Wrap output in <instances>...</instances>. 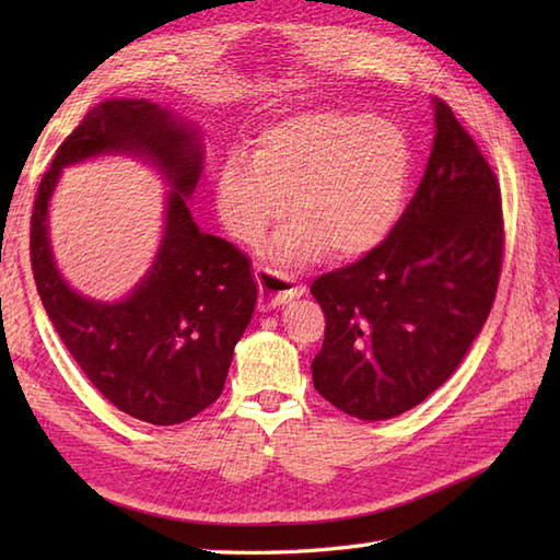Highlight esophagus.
<instances>
[{
	"label": "esophagus",
	"instance_id": "esophagus-1",
	"mask_svg": "<svg viewBox=\"0 0 560 560\" xmlns=\"http://www.w3.org/2000/svg\"><path fill=\"white\" fill-rule=\"evenodd\" d=\"M255 277L259 283V307L261 311L283 305V303L299 299V295L305 293V289L299 287V283H291L289 279H283V277H279V273H273L265 267H255Z\"/></svg>",
	"mask_w": 560,
	"mask_h": 560
}]
</instances>
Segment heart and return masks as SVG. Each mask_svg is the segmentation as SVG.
<instances>
[{"mask_svg": "<svg viewBox=\"0 0 560 560\" xmlns=\"http://www.w3.org/2000/svg\"><path fill=\"white\" fill-rule=\"evenodd\" d=\"M411 180V141L387 117L351 110L291 115L257 137L255 156L233 149L217 173V211L237 243L255 247L273 223L293 221L269 245L281 267L327 249L351 259L385 241Z\"/></svg>", "mask_w": 560, "mask_h": 560, "instance_id": "obj_1", "label": "heart"}]
</instances>
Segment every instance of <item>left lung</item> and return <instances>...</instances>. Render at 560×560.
Wrapping results in <instances>:
<instances>
[{"label":"left lung","mask_w":560,"mask_h":560,"mask_svg":"<svg viewBox=\"0 0 560 560\" xmlns=\"http://www.w3.org/2000/svg\"><path fill=\"white\" fill-rule=\"evenodd\" d=\"M433 117L423 180L385 243L311 287L327 317L315 389L363 421L395 419L447 383L501 277V187L450 105L433 98Z\"/></svg>","instance_id":"8db88e82"}]
</instances>
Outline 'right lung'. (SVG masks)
I'll return each mask as SVG.
<instances>
[{"instance_id":"add662e5","label":"right lung","mask_w":560,"mask_h":560,"mask_svg":"<svg viewBox=\"0 0 560 560\" xmlns=\"http://www.w3.org/2000/svg\"><path fill=\"white\" fill-rule=\"evenodd\" d=\"M101 155L149 162L170 185L158 255L120 302L71 290L49 241L58 177L69 164ZM201 168L205 137L195 122L144 98H108L57 149L33 207L31 261L47 317L101 395L153 425L183 423L219 399L257 303L249 259L201 231L189 211Z\"/></svg>"}]
</instances>
